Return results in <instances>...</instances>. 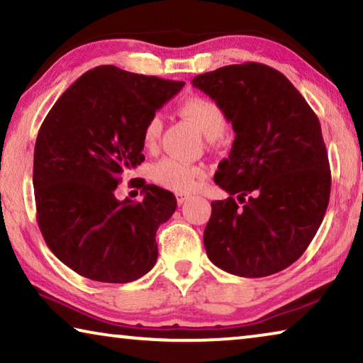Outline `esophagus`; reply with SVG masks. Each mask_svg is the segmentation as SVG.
<instances>
[{
    "label": "esophagus",
    "mask_w": 363,
    "mask_h": 363,
    "mask_svg": "<svg viewBox=\"0 0 363 363\" xmlns=\"http://www.w3.org/2000/svg\"><path fill=\"white\" fill-rule=\"evenodd\" d=\"M176 200H177V203L182 205V203H186V201L189 200V195L187 194H177L176 195Z\"/></svg>",
    "instance_id": "1"
}]
</instances>
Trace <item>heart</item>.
I'll return each mask as SVG.
<instances>
[{
	"label": "heart",
	"instance_id": "obj_1",
	"mask_svg": "<svg viewBox=\"0 0 363 363\" xmlns=\"http://www.w3.org/2000/svg\"><path fill=\"white\" fill-rule=\"evenodd\" d=\"M179 112L192 120L199 130L208 139H216L224 133L227 126V116L224 108L218 101L206 96H190L181 104ZM162 133V120L158 115H152L143 128V145L147 150H153L158 144ZM205 174L201 164L189 163L174 157H164L152 167L153 181L160 186L176 190V192H189L195 187L196 181Z\"/></svg>",
	"mask_w": 363,
	"mask_h": 363
}]
</instances>
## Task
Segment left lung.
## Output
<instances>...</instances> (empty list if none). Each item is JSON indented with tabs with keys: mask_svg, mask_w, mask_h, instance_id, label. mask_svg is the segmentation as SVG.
Masks as SVG:
<instances>
[{
	"mask_svg": "<svg viewBox=\"0 0 363 363\" xmlns=\"http://www.w3.org/2000/svg\"><path fill=\"white\" fill-rule=\"evenodd\" d=\"M192 83L220 104L235 131L229 158L214 174L229 199L211 203L206 255L238 277L280 272L309 247L330 201L320 121L290 79L269 65H225Z\"/></svg>",
	"mask_w": 363,
	"mask_h": 363,
	"instance_id": "obj_1",
	"label": "left lung"
}]
</instances>
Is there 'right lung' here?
Returning <instances> with one entry per match:
<instances>
[{"label":"right lung","instance_id":"right-lung-1","mask_svg":"<svg viewBox=\"0 0 363 363\" xmlns=\"http://www.w3.org/2000/svg\"><path fill=\"white\" fill-rule=\"evenodd\" d=\"M184 82L113 65L83 73L49 110L33 155L36 220L49 250L86 279L128 284L155 266V235L176 196L143 184V201L116 200L144 162L143 128Z\"/></svg>","mask_w":363,"mask_h":363}]
</instances>
